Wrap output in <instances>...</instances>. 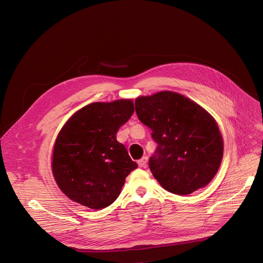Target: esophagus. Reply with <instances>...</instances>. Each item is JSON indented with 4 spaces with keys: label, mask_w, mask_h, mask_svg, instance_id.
Masks as SVG:
<instances>
[{
    "label": "esophagus",
    "mask_w": 263,
    "mask_h": 263,
    "mask_svg": "<svg viewBox=\"0 0 263 263\" xmlns=\"http://www.w3.org/2000/svg\"><path fill=\"white\" fill-rule=\"evenodd\" d=\"M147 162H148V158L144 157L141 160L137 161V164H139L140 167H146L147 166Z\"/></svg>",
    "instance_id": "34e87169"
}]
</instances>
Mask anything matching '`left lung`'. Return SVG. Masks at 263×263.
<instances>
[{
	"instance_id": "left-lung-1",
	"label": "left lung",
	"mask_w": 263,
	"mask_h": 263,
	"mask_svg": "<svg viewBox=\"0 0 263 263\" xmlns=\"http://www.w3.org/2000/svg\"><path fill=\"white\" fill-rule=\"evenodd\" d=\"M135 112L158 144L149 167L162 187L189 195L211 182L220 166L224 144L215 119L203 107L164 90L136 98Z\"/></svg>"
}]
</instances>
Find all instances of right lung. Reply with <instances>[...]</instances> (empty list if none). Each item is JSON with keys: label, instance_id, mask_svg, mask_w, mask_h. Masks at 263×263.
<instances>
[{"label": "right lung", "instance_id": "1", "mask_svg": "<svg viewBox=\"0 0 263 263\" xmlns=\"http://www.w3.org/2000/svg\"><path fill=\"white\" fill-rule=\"evenodd\" d=\"M134 112L131 99L95 102L67 120L53 147L52 173L64 194L100 210L119 196L137 164L116 134Z\"/></svg>", "mask_w": 263, "mask_h": 263}]
</instances>
